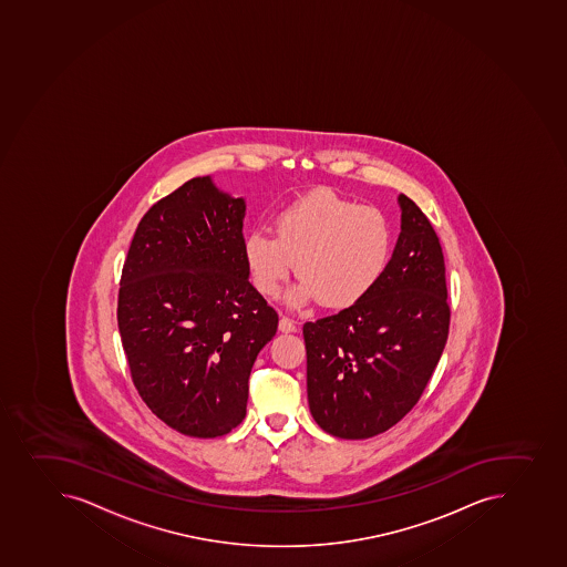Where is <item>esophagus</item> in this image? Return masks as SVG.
<instances>
[{
  "label": "esophagus",
  "mask_w": 567,
  "mask_h": 567,
  "mask_svg": "<svg viewBox=\"0 0 567 567\" xmlns=\"http://www.w3.org/2000/svg\"><path fill=\"white\" fill-rule=\"evenodd\" d=\"M279 330L286 332V334H288V332H297L296 321H291L290 318L279 319Z\"/></svg>",
  "instance_id": "esophagus-1"
}]
</instances>
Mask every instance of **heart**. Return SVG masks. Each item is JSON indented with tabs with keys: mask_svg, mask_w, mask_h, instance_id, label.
Listing matches in <instances>:
<instances>
[{
	"mask_svg": "<svg viewBox=\"0 0 567 567\" xmlns=\"http://www.w3.org/2000/svg\"><path fill=\"white\" fill-rule=\"evenodd\" d=\"M274 227L276 235L254 229L244 237V260L266 297L279 296L297 270L291 307L318 299L329 308L357 305L382 281L393 255V226L382 210L327 190L286 205Z\"/></svg>",
	"mask_w": 567,
	"mask_h": 567,
	"instance_id": "b5f03b06",
	"label": "heart"
}]
</instances>
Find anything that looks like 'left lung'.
Returning a JSON list of instances; mask_svg holds the SVG:
<instances>
[{
  "mask_svg": "<svg viewBox=\"0 0 567 567\" xmlns=\"http://www.w3.org/2000/svg\"><path fill=\"white\" fill-rule=\"evenodd\" d=\"M399 207L382 281L357 305L302 327L310 413L334 437H374L404 419L446 346L443 248L415 202L399 195Z\"/></svg>",
  "mask_w": 567,
  "mask_h": 567,
  "instance_id": "8db88e82",
  "label": "left lung"
}]
</instances>
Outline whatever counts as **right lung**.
<instances>
[{"mask_svg": "<svg viewBox=\"0 0 567 567\" xmlns=\"http://www.w3.org/2000/svg\"><path fill=\"white\" fill-rule=\"evenodd\" d=\"M244 216V198L189 179L146 210L124 260L117 323L132 380L189 437L244 421L251 367L279 323L249 282Z\"/></svg>", "mask_w": 567, "mask_h": 567, "instance_id": "add662e5", "label": "right lung"}]
</instances>
